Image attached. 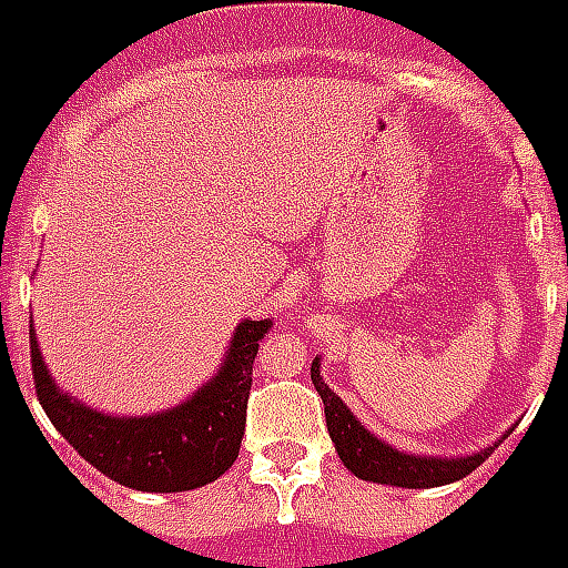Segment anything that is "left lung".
Listing matches in <instances>:
<instances>
[{"label":"left lung","instance_id":"8db88e82","mask_svg":"<svg viewBox=\"0 0 568 568\" xmlns=\"http://www.w3.org/2000/svg\"><path fill=\"white\" fill-rule=\"evenodd\" d=\"M312 382L324 400V416H327V432L336 444L342 465L352 470L361 480L385 486H404V489H432V486L456 484L465 474L480 468L496 446H486L480 453H470L462 458H434L416 456V453H400L376 434H369L355 413L342 404L339 394L324 385L321 379V357L312 361Z\"/></svg>","mask_w":568,"mask_h":568}]
</instances>
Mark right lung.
Returning a JSON list of instances; mask_svg holds the SVG:
<instances>
[{"label": "right lung", "instance_id": "right-lung-1", "mask_svg": "<svg viewBox=\"0 0 568 568\" xmlns=\"http://www.w3.org/2000/svg\"><path fill=\"white\" fill-rule=\"evenodd\" d=\"M272 321H241L226 361L186 404L155 416H106L60 392L30 333L36 397L79 456L110 480L140 493H186L223 477L247 425L253 357Z\"/></svg>", "mask_w": 568, "mask_h": 568}]
</instances>
